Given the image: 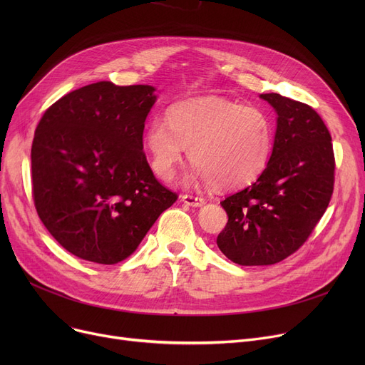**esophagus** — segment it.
<instances>
[{"label": "esophagus", "instance_id": "1", "mask_svg": "<svg viewBox=\"0 0 365 365\" xmlns=\"http://www.w3.org/2000/svg\"><path fill=\"white\" fill-rule=\"evenodd\" d=\"M180 200L187 204V205H192V207H200L202 204H205V200L202 197H195V195H182Z\"/></svg>", "mask_w": 365, "mask_h": 365}]
</instances>
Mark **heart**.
Listing matches in <instances>:
<instances>
[{
  "instance_id": "obj_1",
  "label": "heart",
  "mask_w": 365,
  "mask_h": 365,
  "mask_svg": "<svg viewBox=\"0 0 365 365\" xmlns=\"http://www.w3.org/2000/svg\"><path fill=\"white\" fill-rule=\"evenodd\" d=\"M274 127L255 106L225 99H198L173 105L164 118L145 130L150 167L170 180L187 148L194 163L190 178L217 189H234L255 180L271 158Z\"/></svg>"
}]
</instances>
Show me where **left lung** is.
Returning <instances> with one entry per match:
<instances>
[{
    "label": "left lung",
    "instance_id": "1",
    "mask_svg": "<svg viewBox=\"0 0 365 365\" xmlns=\"http://www.w3.org/2000/svg\"><path fill=\"white\" fill-rule=\"evenodd\" d=\"M260 98L278 115L272 155L253 185L220 202L227 223L217 247L242 266L274 264L297 252L334 189L331 136L318 112L278 93Z\"/></svg>",
    "mask_w": 365,
    "mask_h": 365
}]
</instances>
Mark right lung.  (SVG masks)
I'll list each match as a JSON object with an SVG mask.
<instances>
[{
  "mask_svg": "<svg viewBox=\"0 0 365 365\" xmlns=\"http://www.w3.org/2000/svg\"><path fill=\"white\" fill-rule=\"evenodd\" d=\"M153 91L94 83L54 102L36 125V213L53 238L83 260L123 262L178 200L153 176L143 152Z\"/></svg>",
  "mask_w": 365,
  "mask_h": 365,
  "instance_id": "add662e5",
  "label": "right lung"
}]
</instances>
